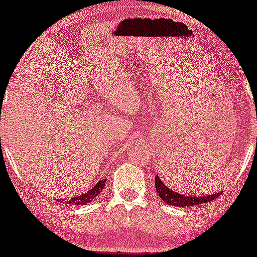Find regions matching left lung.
<instances>
[{
    "label": "left lung",
    "instance_id": "left-lung-1",
    "mask_svg": "<svg viewBox=\"0 0 257 257\" xmlns=\"http://www.w3.org/2000/svg\"><path fill=\"white\" fill-rule=\"evenodd\" d=\"M155 185L157 194L160 195V198L169 205H174L177 208H185V207H193V205H199L203 204V203H209V201L214 200L218 196L220 195V193L217 194H210V195H203V196H190V195H184V194H180L174 191L172 189L167 188L162 180L158 177V175L155 176Z\"/></svg>",
    "mask_w": 257,
    "mask_h": 257
}]
</instances>
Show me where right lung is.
I'll use <instances>...</instances> for the list:
<instances>
[{
    "instance_id": "right-lung-1",
    "label": "right lung",
    "mask_w": 257,
    "mask_h": 257,
    "mask_svg": "<svg viewBox=\"0 0 257 257\" xmlns=\"http://www.w3.org/2000/svg\"><path fill=\"white\" fill-rule=\"evenodd\" d=\"M105 184H106V180H100L99 183L96 184L95 186H93L92 189H90L88 191H86L85 194H81V195L78 196H74V198H71L68 199V200H64V199H61V203H63V204H72V205H86L87 203H90V201H92L93 199L96 198V196L99 195L100 193L102 191V189H104ZM58 201V200H57Z\"/></svg>"
}]
</instances>
